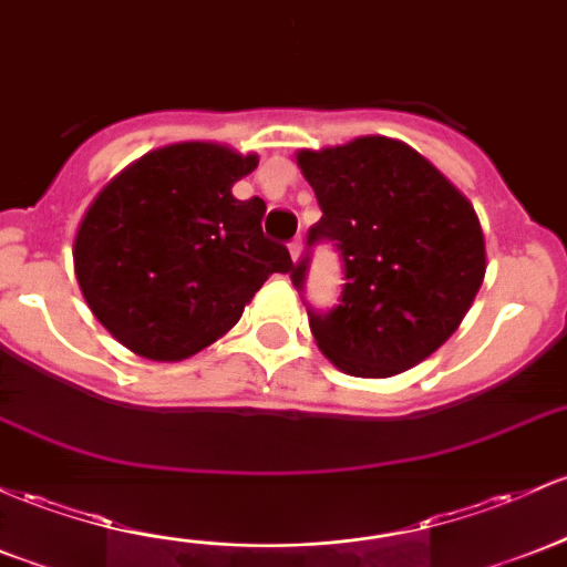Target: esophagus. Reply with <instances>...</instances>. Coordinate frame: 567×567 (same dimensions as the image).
Returning a JSON list of instances; mask_svg holds the SVG:
<instances>
[{
	"label": "esophagus",
	"instance_id": "obj_1",
	"mask_svg": "<svg viewBox=\"0 0 567 567\" xmlns=\"http://www.w3.org/2000/svg\"><path fill=\"white\" fill-rule=\"evenodd\" d=\"M288 250H290V258L298 260V258H301L303 241H301V239H293V241H290V245H288Z\"/></svg>",
	"mask_w": 567,
	"mask_h": 567
}]
</instances>
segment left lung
Masks as SVG:
<instances>
[{"label":"left lung","mask_w":567,"mask_h":567,"mask_svg":"<svg viewBox=\"0 0 567 567\" xmlns=\"http://www.w3.org/2000/svg\"><path fill=\"white\" fill-rule=\"evenodd\" d=\"M322 217L309 247L333 241L344 288L328 312L309 309L322 354L350 377L384 379L433 354L457 331L487 271L468 198L406 142L358 136L298 151ZM309 258L290 266L298 290Z\"/></svg>","instance_id":"8db88e82"}]
</instances>
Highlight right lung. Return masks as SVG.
<instances>
[{
	"mask_svg": "<svg viewBox=\"0 0 567 567\" xmlns=\"http://www.w3.org/2000/svg\"><path fill=\"white\" fill-rule=\"evenodd\" d=\"M258 166L215 142L142 155L93 198L74 236V274L96 320L151 360H183L239 322L285 245L266 239L264 198H234Z\"/></svg>",
	"mask_w": 567,
	"mask_h": 567,
	"instance_id": "1",
	"label": "right lung"
}]
</instances>
